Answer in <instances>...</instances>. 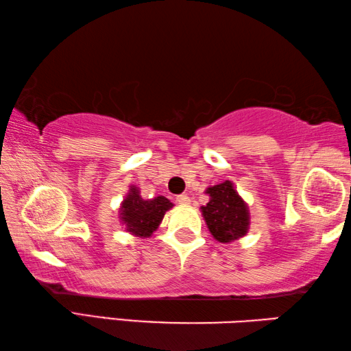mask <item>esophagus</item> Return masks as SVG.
Wrapping results in <instances>:
<instances>
[{
  "label": "esophagus",
  "instance_id": "obj_1",
  "mask_svg": "<svg viewBox=\"0 0 351 351\" xmlns=\"http://www.w3.org/2000/svg\"><path fill=\"white\" fill-rule=\"evenodd\" d=\"M177 204L179 205H188L189 204V197L186 194H180V195H177Z\"/></svg>",
  "mask_w": 351,
  "mask_h": 351
}]
</instances>
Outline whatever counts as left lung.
<instances>
[{"instance_id": "1", "label": "left lung", "mask_w": 351, "mask_h": 351, "mask_svg": "<svg viewBox=\"0 0 351 351\" xmlns=\"http://www.w3.org/2000/svg\"><path fill=\"white\" fill-rule=\"evenodd\" d=\"M205 193L210 194V202L200 210L213 237L220 243H230L247 234L250 228L248 205L239 195L232 182L225 180L210 186Z\"/></svg>"}]
</instances>
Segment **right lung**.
Masks as SVG:
<instances>
[{"instance_id":"right-lung-1","label":"right lung","mask_w":351,"mask_h":351,"mask_svg":"<svg viewBox=\"0 0 351 351\" xmlns=\"http://www.w3.org/2000/svg\"><path fill=\"white\" fill-rule=\"evenodd\" d=\"M172 206L174 205L163 195L145 200L137 186H129V193L120 206V220L129 234L149 237L158 228L165 213Z\"/></svg>"}]
</instances>
